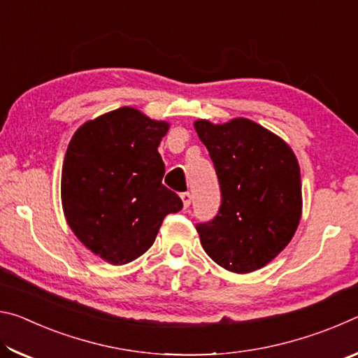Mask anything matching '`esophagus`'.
<instances>
[{"mask_svg":"<svg viewBox=\"0 0 358 358\" xmlns=\"http://www.w3.org/2000/svg\"><path fill=\"white\" fill-rule=\"evenodd\" d=\"M181 201H183V207H185V208L189 207L191 201H192L191 194H189V192H181Z\"/></svg>","mask_w":358,"mask_h":358,"instance_id":"obj_1","label":"esophagus"}]
</instances>
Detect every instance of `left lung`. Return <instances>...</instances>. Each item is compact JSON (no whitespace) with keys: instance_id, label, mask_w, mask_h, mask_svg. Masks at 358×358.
Wrapping results in <instances>:
<instances>
[{"instance_id":"1","label":"left lung","mask_w":358,"mask_h":358,"mask_svg":"<svg viewBox=\"0 0 358 358\" xmlns=\"http://www.w3.org/2000/svg\"><path fill=\"white\" fill-rule=\"evenodd\" d=\"M221 187V207L196 224L205 252L222 268L250 273L292 240L301 216L300 167L273 132L246 118L194 123Z\"/></svg>"}]
</instances>
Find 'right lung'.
Listing matches in <instances>:
<instances>
[{"label":"right lung","instance_id":"add662e5","mask_svg":"<svg viewBox=\"0 0 358 358\" xmlns=\"http://www.w3.org/2000/svg\"><path fill=\"white\" fill-rule=\"evenodd\" d=\"M169 124L121 107L78 128L66 151L62 202L82 243L113 265L150 250L162 220L183 202L162 185L157 147Z\"/></svg>","mask_w":358,"mask_h":358}]
</instances>
